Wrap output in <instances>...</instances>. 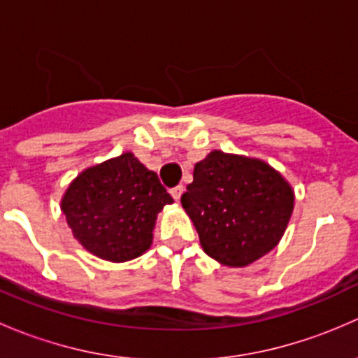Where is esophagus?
<instances>
[{
    "mask_svg": "<svg viewBox=\"0 0 358 358\" xmlns=\"http://www.w3.org/2000/svg\"><path fill=\"white\" fill-rule=\"evenodd\" d=\"M183 190H185V189H183V185H178V187H175V189L169 190V192H171L173 199H175V201H180V197H182Z\"/></svg>",
    "mask_w": 358,
    "mask_h": 358,
    "instance_id": "1",
    "label": "esophagus"
}]
</instances>
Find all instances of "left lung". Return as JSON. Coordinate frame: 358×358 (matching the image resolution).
I'll use <instances>...</instances> for the list:
<instances>
[{"mask_svg":"<svg viewBox=\"0 0 358 358\" xmlns=\"http://www.w3.org/2000/svg\"><path fill=\"white\" fill-rule=\"evenodd\" d=\"M182 206L208 256L243 268L282 239L294 209V190L268 162L211 150L194 166Z\"/></svg>","mask_w":358,"mask_h":358,"instance_id":"8db88e82","label":"left lung"}]
</instances>
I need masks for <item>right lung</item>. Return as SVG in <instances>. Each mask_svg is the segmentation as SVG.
Listing matches in <instances>:
<instances>
[{
  "instance_id": "1",
  "label": "right lung",
  "mask_w": 358,
  "mask_h": 358,
  "mask_svg": "<svg viewBox=\"0 0 358 358\" xmlns=\"http://www.w3.org/2000/svg\"><path fill=\"white\" fill-rule=\"evenodd\" d=\"M173 197L133 152L83 169L64 192L60 209L74 239L93 256L124 263L154 239L157 215Z\"/></svg>"
}]
</instances>
